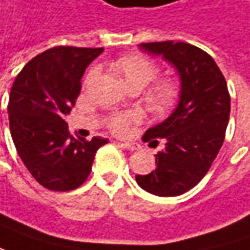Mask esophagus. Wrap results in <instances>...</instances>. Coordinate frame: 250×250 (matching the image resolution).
Listing matches in <instances>:
<instances>
[{
  "instance_id": "34e87169",
  "label": "esophagus",
  "mask_w": 250,
  "mask_h": 250,
  "mask_svg": "<svg viewBox=\"0 0 250 250\" xmlns=\"http://www.w3.org/2000/svg\"><path fill=\"white\" fill-rule=\"evenodd\" d=\"M120 146L125 148V150H128V151H134V150H137L139 147H137V144H133V143H120Z\"/></svg>"
}]
</instances>
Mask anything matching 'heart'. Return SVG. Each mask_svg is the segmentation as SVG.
Instances as JSON below:
<instances>
[{"label":"heart","instance_id":"heart-1","mask_svg":"<svg viewBox=\"0 0 250 250\" xmlns=\"http://www.w3.org/2000/svg\"><path fill=\"white\" fill-rule=\"evenodd\" d=\"M111 67L122 76V79L128 86L130 90H141L147 84H150L158 75V66L154 61L144 55H125L123 58L114 61ZM97 76V70L93 69L89 72L86 83L95 81ZM181 95V89L178 82L172 78H164L155 81L143 96L144 103L147 104L148 110L157 116L169 114L178 104ZM139 111H128L111 116L107 125L111 130L117 134H123L128 130L130 125L137 123L140 120Z\"/></svg>","mask_w":250,"mask_h":250}]
</instances>
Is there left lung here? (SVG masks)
Segmentation results:
<instances>
[{
    "instance_id": "obj_1",
    "label": "left lung",
    "mask_w": 250,
    "mask_h": 250,
    "mask_svg": "<svg viewBox=\"0 0 250 250\" xmlns=\"http://www.w3.org/2000/svg\"><path fill=\"white\" fill-rule=\"evenodd\" d=\"M161 55L180 73L181 95L167 120L146 131L143 141L164 150L155 154V169L136 175L143 189L158 197H177L194 188L211 168L225 140L230 96L221 69L205 51L185 42L141 43Z\"/></svg>"
}]
</instances>
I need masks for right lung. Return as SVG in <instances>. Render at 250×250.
I'll return each instance as SVG.
<instances>
[{"mask_svg": "<svg viewBox=\"0 0 250 250\" xmlns=\"http://www.w3.org/2000/svg\"><path fill=\"white\" fill-rule=\"evenodd\" d=\"M103 48L55 46L31 59L11 87L8 114L15 148L32 177L51 191L84 183L107 139L73 137L63 117L81 93L82 76Z\"/></svg>", "mask_w": 250, "mask_h": 250, "instance_id": "obj_1", "label": "right lung"}]
</instances>
